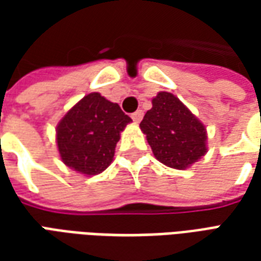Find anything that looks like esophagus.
<instances>
[{
    "label": "esophagus",
    "instance_id": "obj_1",
    "mask_svg": "<svg viewBox=\"0 0 261 261\" xmlns=\"http://www.w3.org/2000/svg\"><path fill=\"white\" fill-rule=\"evenodd\" d=\"M142 116H144V112H142V110H137V112H134V113L131 114V119L134 120L136 123H140L142 120Z\"/></svg>",
    "mask_w": 261,
    "mask_h": 261
}]
</instances>
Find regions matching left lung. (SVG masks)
Returning <instances> with one entry per match:
<instances>
[{"mask_svg":"<svg viewBox=\"0 0 261 261\" xmlns=\"http://www.w3.org/2000/svg\"><path fill=\"white\" fill-rule=\"evenodd\" d=\"M155 158L173 169H186L207 152L205 127L169 92H159L140 123Z\"/></svg>","mask_w":261,"mask_h":261,"instance_id":"1","label":"left lung"}]
</instances>
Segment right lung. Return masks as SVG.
I'll return each instance as SVG.
<instances>
[{
  "instance_id": "obj_1",
  "label": "right lung",
  "mask_w": 261,
  "mask_h": 261,
  "mask_svg": "<svg viewBox=\"0 0 261 261\" xmlns=\"http://www.w3.org/2000/svg\"><path fill=\"white\" fill-rule=\"evenodd\" d=\"M131 119L117 103L93 92L81 99L57 125L60 156L82 175H97L112 164L120 133Z\"/></svg>"
}]
</instances>
